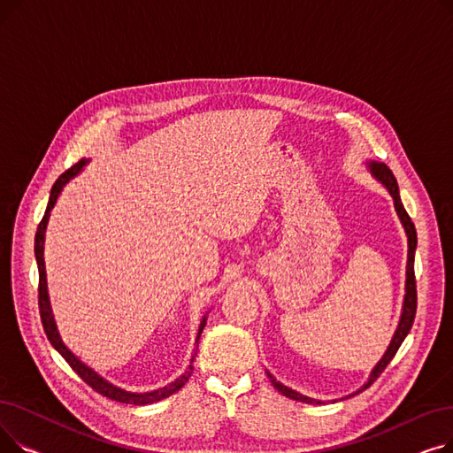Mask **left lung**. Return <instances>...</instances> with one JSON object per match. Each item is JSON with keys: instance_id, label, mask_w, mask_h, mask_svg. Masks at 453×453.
Instances as JSON below:
<instances>
[{"instance_id": "8db88e82", "label": "left lung", "mask_w": 453, "mask_h": 453, "mask_svg": "<svg viewBox=\"0 0 453 453\" xmlns=\"http://www.w3.org/2000/svg\"><path fill=\"white\" fill-rule=\"evenodd\" d=\"M369 166H371V173L388 187V190H389L393 200H395V209H396V212H398L400 222H402L403 229H406V233H408V272H406V297H403V308H402V318H400L398 328H396L395 336H393V340H391L389 349H388L386 354H384V358L380 360L378 365L372 369L369 382L364 386V389H367V388L374 382V380L386 371V367L389 365V362L395 358V354H396L398 347L402 345V342L406 340V336L410 334V330H411L413 321H415V314H417V280H415L417 229H415V224H413L411 219H410L408 211L403 209V205H402V200H400V195H398V185H396V180H395V176H393L389 166L384 165V163H376V161L369 163ZM268 378L272 380L273 388H275L279 393H282L284 396H288V398H292V400H299V402H306V403H321V400H314V398H311V396H304V395H301V393H297V391H294V389H290V388H287V386H282L280 382H277V380H275L270 372H268ZM364 389H360V391H364ZM360 391H356V393H360Z\"/></svg>"}]
</instances>
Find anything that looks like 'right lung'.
<instances>
[{"label":"right lung","instance_id":"right-lung-1","mask_svg":"<svg viewBox=\"0 0 453 453\" xmlns=\"http://www.w3.org/2000/svg\"><path fill=\"white\" fill-rule=\"evenodd\" d=\"M86 165V161H79L75 163L71 169H67L64 174L58 176V180L55 181L53 188H51V196H50V203H47V209H45V214L43 219L40 220L38 224V229H36V236H35V255H36V263H38V308H40V318H42V325H43V330L47 338H50L51 345L62 354V358L69 364V367L73 369L84 382L95 389L97 393H101L103 396H108L115 402H123V403H134V406H145V403H154L157 400H163L166 396H171L173 393L180 391L187 380L190 378V374H193V364L188 365V371H185V374H181L176 382H173L171 386L166 388H161V389H156V391H150V393H128L121 388H115L111 386L110 382H106L104 378H101L97 372L91 371L89 367H86L77 356L71 352L60 340L58 336V330H57V325H55V319H53V314H51V306H50V297H47V282H45V266H43V239H45V226H47V220H50V211L55 207L57 203V198L60 195L62 187L73 178L82 166ZM205 326V318L203 321L200 323V332H198V340H200V334L202 330ZM195 362V360H193Z\"/></svg>","mask_w":453,"mask_h":453}]
</instances>
